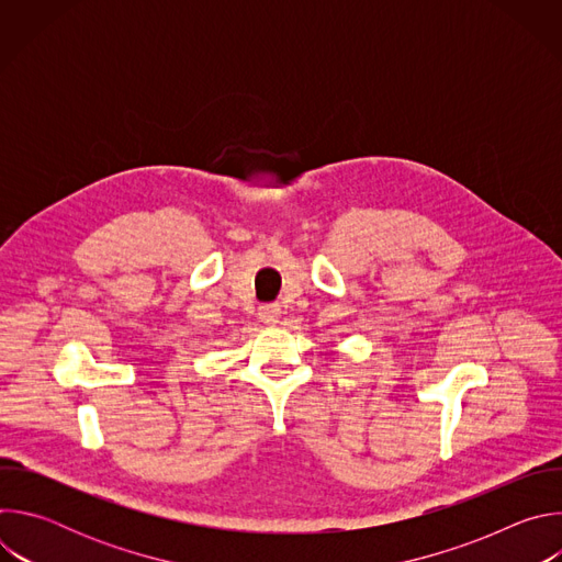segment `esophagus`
I'll return each instance as SVG.
<instances>
[{
	"mask_svg": "<svg viewBox=\"0 0 562 562\" xmlns=\"http://www.w3.org/2000/svg\"><path fill=\"white\" fill-rule=\"evenodd\" d=\"M258 315H260L265 325H276L280 319V306L278 304H265V306H260Z\"/></svg>",
	"mask_w": 562,
	"mask_h": 562,
	"instance_id": "1",
	"label": "esophagus"
}]
</instances>
